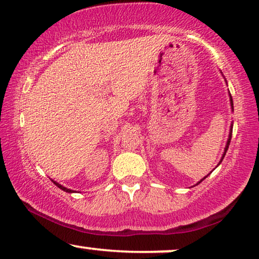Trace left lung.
<instances>
[{
  "instance_id": "obj_1",
  "label": "left lung",
  "mask_w": 259,
  "mask_h": 259,
  "mask_svg": "<svg viewBox=\"0 0 259 259\" xmlns=\"http://www.w3.org/2000/svg\"><path fill=\"white\" fill-rule=\"evenodd\" d=\"M222 73V72H221ZM222 75H223V73H222ZM224 76V75H223ZM226 81V80H225ZM226 84H228V82H226ZM229 95H230V105H231V111L233 112V101H232V97H231V94H230V92H229ZM232 127H233V122H231V126H230V132H229V138H228V141H226V145H225V148H224V152H223V155H222V158H221V160H219V162H218V165L215 166V167H218L219 165H221V162L223 161V159H224V157H225V154H226V152H228V148H229V145H230V141H231V137H232ZM214 169V168H213ZM213 169H212V171H213ZM211 173V172H210ZM210 173H208V175H210ZM207 175V176H208ZM207 176H205L203 179H200L199 182H198L196 185H198V184H200L201 182H203V180L206 178ZM194 185V186H196Z\"/></svg>"
}]
</instances>
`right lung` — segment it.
<instances>
[{
    "label": "right lung",
    "mask_w": 259,
    "mask_h": 259,
    "mask_svg": "<svg viewBox=\"0 0 259 259\" xmlns=\"http://www.w3.org/2000/svg\"><path fill=\"white\" fill-rule=\"evenodd\" d=\"M52 182H53V183H54V184H55V185L59 187V189H61L62 191H65V192H68V193H74V192H75V191H73V190H70V189H67V187H65V186H62V185H61V184H59V183H56V182H54V180H52Z\"/></svg>",
    "instance_id": "add662e5"
}]
</instances>
